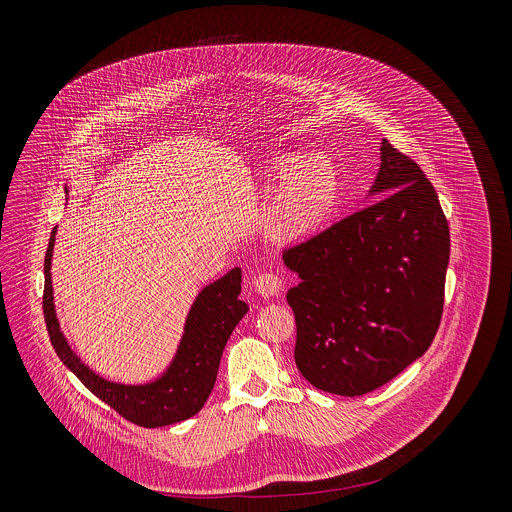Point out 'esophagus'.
<instances>
[{
	"label": "esophagus",
	"mask_w": 512,
	"mask_h": 512,
	"mask_svg": "<svg viewBox=\"0 0 512 512\" xmlns=\"http://www.w3.org/2000/svg\"><path fill=\"white\" fill-rule=\"evenodd\" d=\"M252 288L262 297H276L282 292V280L276 274H260L254 278Z\"/></svg>",
	"instance_id": "34e87169"
}]
</instances>
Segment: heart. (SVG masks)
<instances>
[{
    "instance_id": "b5f03b06",
    "label": "heart",
    "mask_w": 512,
    "mask_h": 512,
    "mask_svg": "<svg viewBox=\"0 0 512 512\" xmlns=\"http://www.w3.org/2000/svg\"><path fill=\"white\" fill-rule=\"evenodd\" d=\"M278 179L264 209V232L276 242H299L317 234L341 199V177L323 153H288L272 169Z\"/></svg>"
}]
</instances>
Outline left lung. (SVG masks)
<instances>
[{"instance_id":"obj_1","label":"left lung","mask_w":512,"mask_h":512,"mask_svg":"<svg viewBox=\"0 0 512 512\" xmlns=\"http://www.w3.org/2000/svg\"><path fill=\"white\" fill-rule=\"evenodd\" d=\"M381 199L284 252L299 284L295 365L315 388L363 396L432 345L443 311L449 226L420 165L382 140L368 197Z\"/></svg>"}]
</instances>
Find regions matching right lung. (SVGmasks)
<instances>
[{"label":"right lung","mask_w":512,"mask_h":512,"mask_svg":"<svg viewBox=\"0 0 512 512\" xmlns=\"http://www.w3.org/2000/svg\"><path fill=\"white\" fill-rule=\"evenodd\" d=\"M55 234L57 226L51 232L45 254L43 313L51 345L59 359L94 396L114 408L128 422L142 428L171 426L195 416L205 406L215 386L220 357L230 333L248 313V305L238 299L242 270L232 268L217 282L197 293L187 313L177 351L159 376L142 384H124L108 380L84 365L61 331L51 280Z\"/></svg>","instance_id":"right-lung-1"}]
</instances>
